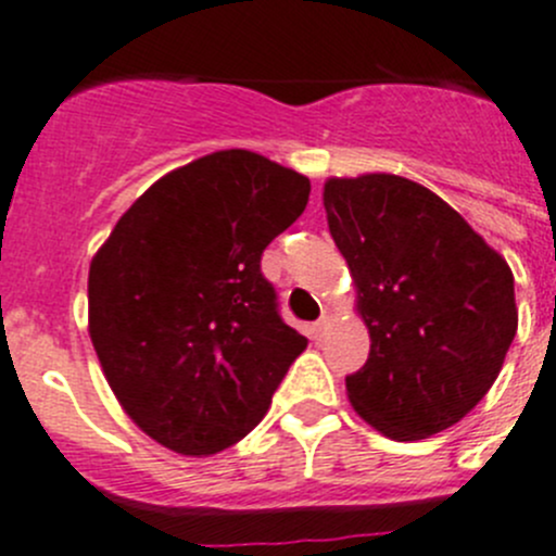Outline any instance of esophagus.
Masks as SVG:
<instances>
[{"mask_svg":"<svg viewBox=\"0 0 556 556\" xmlns=\"http://www.w3.org/2000/svg\"><path fill=\"white\" fill-rule=\"evenodd\" d=\"M328 328H331V317H328V315H323L320 320L315 323V337H326V333H328Z\"/></svg>","mask_w":556,"mask_h":556,"instance_id":"esophagus-1","label":"esophagus"}]
</instances>
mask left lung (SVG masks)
<instances>
[{"label": "left lung", "mask_w": 556, "mask_h": 556, "mask_svg": "<svg viewBox=\"0 0 556 556\" xmlns=\"http://www.w3.org/2000/svg\"><path fill=\"white\" fill-rule=\"evenodd\" d=\"M323 206L371 339L366 364L344 377L353 409L399 443L459 424L497 380L519 326L505 257L402 176H333Z\"/></svg>", "instance_id": "1"}]
</instances>
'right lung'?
I'll return each mask as SVG.
<instances>
[{"mask_svg":"<svg viewBox=\"0 0 556 556\" xmlns=\"http://www.w3.org/2000/svg\"><path fill=\"white\" fill-rule=\"evenodd\" d=\"M309 201V179L247 149L170 170L89 266V337L124 413L185 456L263 421L306 337L282 323L261 255Z\"/></svg>","mask_w":556,"mask_h":556,"instance_id":"add662e5","label":"right lung"}]
</instances>
